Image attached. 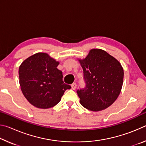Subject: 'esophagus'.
<instances>
[{
    "label": "esophagus",
    "mask_w": 146,
    "mask_h": 146,
    "mask_svg": "<svg viewBox=\"0 0 146 146\" xmlns=\"http://www.w3.org/2000/svg\"><path fill=\"white\" fill-rule=\"evenodd\" d=\"M76 88V83H73L72 84H71V88H72V90H75Z\"/></svg>",
    "instance_id": "34e87169"
}]
</instances>
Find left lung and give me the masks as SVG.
I'll list each match as a JSON object with an SVG mask.
<instances>
[{
    "instance_id": "obj_1",
    "label": "left lung",
    "mask_w": 146,
    "mask_h": 146,
    "mask_svg": "<svg viewBox=\"0 0 146 146\" xmlns=\"http://www.w3.org/2000/svg\"><path fill=\"white\" fill-rule=\"evenodd\" d=\"M84 88L76 90L81 105L93 111L108 108L117 100L122 87L123 68L117 59L102 49H91L79 60Z\"/></svg>"
}]
</instances>
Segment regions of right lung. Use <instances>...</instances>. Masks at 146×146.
Masks as SVG:
<instances>
[{"label": "right lung", "instance_id": "obj_1", "mask_svg": "<svg viewBox=\"0 0 146 146\" xmlns=\"http://www.w3.org/2000/svg\"><path fill=\"white\" fill-rule=\"evenodd\" d=\"M59 62L48 54L38 53L26 59L19 70V83L24 97L35 107L52 108L60 102L66 90Z\"/></svg>", "mask_w": 146, "mask_h": 146}]
</instances>
